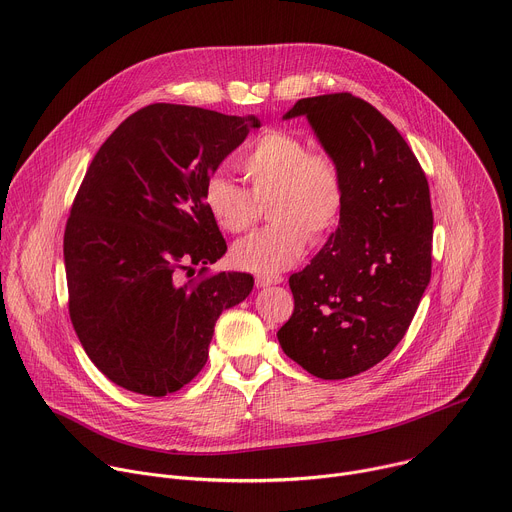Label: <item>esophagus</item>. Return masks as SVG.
<instances>
[{
    "label": "esophagus",
    "instance_id": "esophagus-1",
    "mask_svg": "<svg viewBox=\"0 0 512 512\" xmlns=\"http://www.w3.org/2000/svg\"><path fill=\"white\" fill-rule=\"evenodd\" d=\"M281 281H283L281 275H257L255 277V285L257 287H269V285H277Z\"/></svg>",
    "mask_w": 512,
    "mask_h": 512
}]
</instances>
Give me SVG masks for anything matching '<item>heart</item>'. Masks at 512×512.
Here are the masks:
<instances>
[{"label":"heart","mask_w":512,"mask_h":512,"mask_svg":"<svg viewBox=\"0 0 512 512\" xmlns=\"http://www.w3.org/2000/svg\"><path fill=\"white\" fill-rule=\"evenodd\" d=\"M249 190L223 174L204 184V206L227 233L249 231L269 202L273 225L233 247L237 267L253 273H277L296 265L310 241L320 243L338 227L346 182L340 164L326 152H310V143L287 129L257 135L237 162Z\"/></svg>","instance_id":"1"}]
</instances>
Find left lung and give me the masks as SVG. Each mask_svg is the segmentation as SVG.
I'll return each instance as SVG.
<instances>
[{"instance_id":"left-lung-1","label":"left lung","mask_w":512,"mask_h":512,"mask_svg":"<svg viewBox=\"0 0 512 512\" xmlns=\"http://www.w3.org/2000/svg\"><path fill=\"white\" fill-rule=\"evenodd\" d=\"M300 115L340 164L346 202L324 249L289 277L294 314L277 340L310 375L336 381L369 371L405 336L431 277L433 212L415 154L371 103L308 97L283 119Z\"/></svg>"}]
</instances>
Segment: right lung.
Returning a JSON list of instances; mask_svg holds the SVG:
<instances>
[{"mask_svg":"<svg viewBox=\"0 0 512 512\" xmlns=\"http://www.w3.org/2000/svg\"><path fill=\"white\" fill-rule=\"evenodd\" d=\"M259 125L255 115L154 103L95 154L64 231L68 314L115 385L148 397L180 391L206 364L216 318L251 294L249 273L204 267L227 243L202 192ZM194 264L199 277L182 284Z\"/></svg>","mask_w":512,"mask_h":512,"instance_id":"right-lung-1","label":"right lung"}]
</instances>
